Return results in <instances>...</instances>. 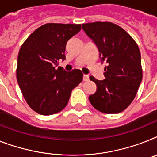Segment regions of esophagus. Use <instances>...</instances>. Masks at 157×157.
<instances>
[{
    "label": "esophagus",
    "instance_id": "esophagus-1",
    "mask_svg": "<svg viewBox=\"0 0 157 157\" xmlns=\"http://www.w3.org/2000/svg\"><path fill=\"white\" fill-rule=\"evenodd\" d=\"M89 80V76L87 74L83 75V81H88Z\"/></svg>",
    "mask_w": 157,
    "mask_h": 157
}]
</instances>
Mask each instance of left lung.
<instances>
[{
  "instance_id": "obj_1",
  "label": "left lung",
  "mask_w": 157,
  "mask_h": 157,
  "mask_svg": "<svg viewBox=\"0 0 157 157\" xmlns=\"http://www.w3.org/2000/svg\"><path fill=\"white\" fill-rule=\"evenodd\" d=\"M82 29L97 47L101 63L107 64L105 80L89 77L97 85L89 101L101 113H121L133 101L142 81L138 45L125 30L111 22L83 24Z\"/></svg>"
}]
</instances>
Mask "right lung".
Masks as SVG:
<instances>
[{"instance_id":"1","label":"right lung","mask_w":157,"mask_h":157,"mask_svg":"<svg viewBox=\"0 0 157 157\" xmlns=\"http://www.w3.org/2000/svg\"><path fill=\"white\" fill-rule=\"evenodd\" d=\"M81 25L48 23L24 42L17 57V78L26 102L40 115H52L65 108L72 90L82 81L79 69L66 72L59 66L65 60L68 40Z\"/></svg>"}]
</instances>
